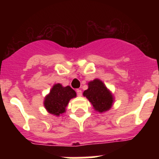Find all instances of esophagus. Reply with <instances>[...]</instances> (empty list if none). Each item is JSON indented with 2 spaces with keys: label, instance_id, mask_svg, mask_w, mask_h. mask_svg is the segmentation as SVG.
<instances>
[{
  "label": "esophagus",
  "instance_id": "esophagus-1",
  "mask_svg": "<svg viewBox=\"0 0 159 159\" xmlns=\"http://www.w3.org/2000/svg\"><path fill=\"white\" fill-rule=\"evenodd\" d=\"M76 93L78 96H81L82 95V91L80 89H77L76 90Z\"/></svg>",
  "mask_w": 159,
  "mask_h": 159
}]
</instances>
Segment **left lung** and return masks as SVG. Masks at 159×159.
I'll return each instance as SVG.
<instances>
[{
  "label": "left lung",
  "mask_w": 159,
  "mask_h": 159,
  "mask_svg": "<svg viewBox=\"0 0 159 159\" xmlns=\"http://www.w3.org/2000/svg\"><path fill=\"white\" fill-rule=\"evenodd\" d=\"M84 95L92 102L94 109L97 111H106L111 107L113 96L99 80L95 79L88 83V89L84 91Z\"/></svg>",
  "instance_id": "1"
}]
</instances>
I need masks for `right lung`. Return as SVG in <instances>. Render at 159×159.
<instances>
[{
    "label": "right lung",
    "mask_w": 159,
    "mask_h": 159,
    "mask_svg": "<svg viewBox=\"0 0 159 159\" xmlns=\"http://www.w3.org/2000/svg\"><path fill=\"white\" fill-rule=\"evenodd\" d=\"M75 96L76 93L71 87H63L60 84H55L44 99V107L49 113L60 116L65 111L70 99Z\"/></svg>",
    "instance_id": "1"
}]
</instances>
